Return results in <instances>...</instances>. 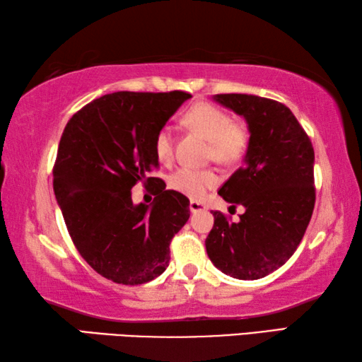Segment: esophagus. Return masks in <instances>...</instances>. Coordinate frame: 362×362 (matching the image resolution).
Returning <instances> with one entry per match:
<instances>
[{
  "instance_id": "1",
  "label": "esophagus",
  "mask_w": 362,
  "mask_h": 362,
  "mask_svg": "<svg viewBox=\"0 0 362 362\" xmlns=\"http://www.w3.org/2000/svg\"><path fill=\"white\" fill-rule=\"evenodd\" d=\"M201 211H206V206L203 203H198V201H192V203H189V212L196 214Z\"/></svg>"
}]
</instances>
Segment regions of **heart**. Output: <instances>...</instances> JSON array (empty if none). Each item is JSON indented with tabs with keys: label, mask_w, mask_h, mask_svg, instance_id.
<instances>
[{
	"label": "heart",
	"mask_w": 362,
	"mask_h": 362,
	"mask_svg": "<svg viewBox=\"0 0 362 362\" xmlns=\"http://www.w3.org/2000/svg\"><path fill=\"white\" fill-rule=\"evenodd\" d=\"M183 122L209 140V156L220 164H233L244 156L247 148V131L240 122L231 121L230 115L212 103L199 102L187 110ZM155 155L161 163H169L174 156V136L170 127L164 126L156 132L153 142ZM218 183V175L212 169L180 168L169 177V185L177 193L189 199H203L211 188Z\"/></svg>",
	"instance_id": "1"
}]
</instances>
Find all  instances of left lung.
<instances>
[{
  "label": "left lung",
  "instance_id": "left-lung-1",
  "mask_svg": "<svg viewBox=\"0 0 362 362\" xmlns=\"http://www.w3.org/2000/svg\"><path fill=\"white\" fill-rule=\"evenodd\" d=\"M214 100L241 115L249 145L240 168L218 194L243 206L238 222L214 212L206 250L220 272L260 279L296 252L315 209V150L296 116L276 100L247 94H217Z\"/></svg>",
  "mask_w": 362,
  "mask_h": 362
}]
</instances>
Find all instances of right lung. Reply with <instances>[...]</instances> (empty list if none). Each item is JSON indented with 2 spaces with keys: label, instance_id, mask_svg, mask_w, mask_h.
I'll use <instances>...</instances> for the list:
<instances>
[{
  "label": "right lung",
  "instance_id": "1",
  "mask_svg": "<svg viewBox=\"0 0 362 362\" xmlns=\"http://www.w3.org/2000/svg\"><path fill=\"white\" fill-rule=\"evenodd\" d=\"M188 93L102 95L66 122L54 164V193L66 230L83 259L113 283L137 286L158 278L170 260L169 244L189 217V201L158 177L153 148ZM144 181L157 196L148 206L132 203Z\"/></svg>",
  "mask_w": 362,
  "mask_h": 362
}]
</instances>
